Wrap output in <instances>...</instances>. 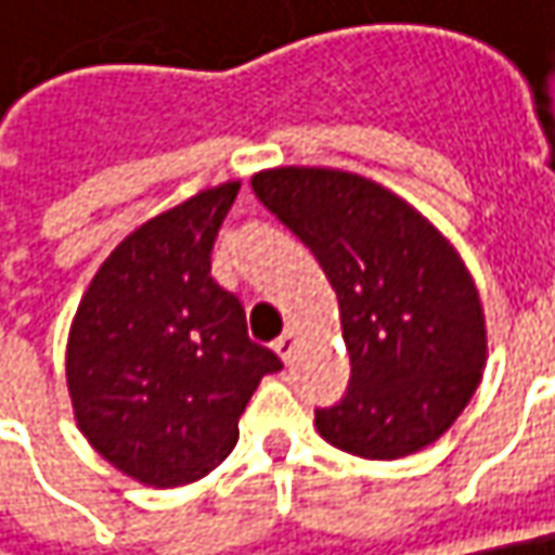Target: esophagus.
Here are the masks:
<instances>
[{
    "instance_id": "1",
    "label": "esophagus",
    "mask_w": 555,
    "mask_h": 555,
    "mask_svg": "<svg viewBox=\"0 0 555 555\" xmlns=\"http://www.w3.org/2000/svg\"><path fill=\"white\" fill-rule=\"evenodd\" d=\"M273 348H276V354L288 364L292 361V354H295V348H298V333L295 330H288V333H282L276 343H273Z\"/></svg>"
}]
</instances>
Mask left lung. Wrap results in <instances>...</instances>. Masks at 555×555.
Here are the masks:
<instances>
[{
	"mask_svg": "<svg viewBox=\"0 0 555 555\" xmlns=\"http://www.w3.org/2000/svg\"><path fill=\"white\" fill-rule=\"evenodd\" d=\"M339 298L351 358L345 396L313 411L320 437L361 459H402L455 424L487 364V330L455 247L392 191L285 166L250 179Z\"/></svg>",
	"mask_w": 555,
	"mask_h": 555,
	"instance_id": "obj_1",
	"label": "left lung"
}]
</instances>
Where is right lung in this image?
Returning a JSON list of instances; mask_svg holds the SVG:
<instances>
[{"instance_id": "right-lung-1", "label": "right lung", "mask_w": 555, "mask_h": 555, "mask_svg": "<svg viewBox=\"0 0 555 555\" xmlns=\"http://www.w3.org/2000/svg\"><path fill=\"white\" fill-rule=\"evenodd\" d=\"M238 181L153 216L115 247L68 333V392L87 442L118 472L176 487L238 442L257 383L282 371L247 339L245 308L210 276Z\"/></svg>"}]
</instances>
